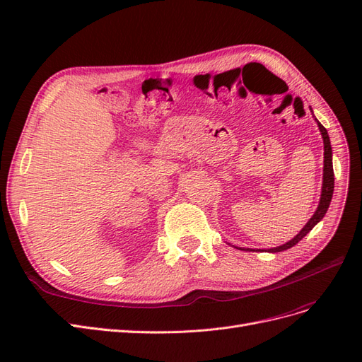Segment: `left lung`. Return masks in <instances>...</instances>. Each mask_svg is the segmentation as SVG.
I'll list each match as a JSON object with an SVG mask.
<instances>
[{"mask_svg":"<svg viewBox=\"0 0 362 362\" xmlns=\"http://www.w3.org/2000/svg\"><path fill=\"white\" fill-rule=\"evenodd\" d=\"M317 120V119H315ZM317 125H319V129L322 133L323 137V145H325V166H323V185H322V196H320V202L319 206H317V210L314 213V216L310 218L308 223H306L302 231L296 235L294 238H291L290 242H287L286 245L278 246V247H273V249H267V252H272V254H275V252H282V250H287L290 247H293L294 245H298L300 240L308 234L311 229L319 223L322 218L325 217L327 208H329L331 199H332V193H334V168H332V148H331V140L329 136H327V131L326 128L317 120ZM242 250H252V249H242Z\"/></svg>","mask_w":362,"mask_h":362,"instance_id":"left-lung-1","label":"left lung"}]
</instances>
